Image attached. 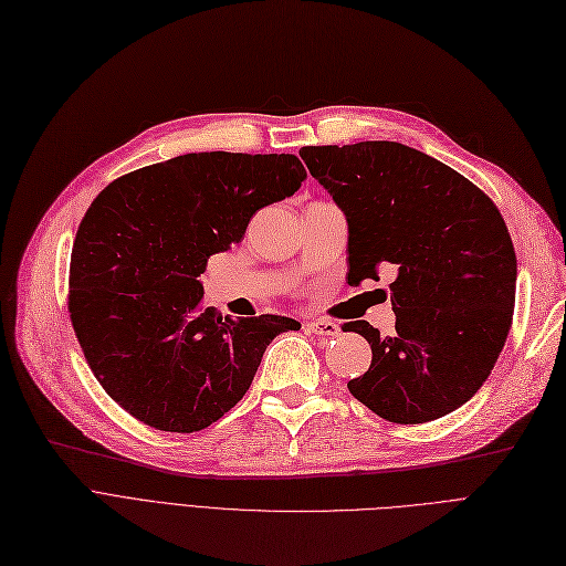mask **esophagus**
Returning a JSON list of instances; mask_svg holds the SVG:
<instances>
[{
  "label": "esophagus",
  "mask_w": 566,
  "mask_h": 566,
  "mask_svg": "<svg viewBox=\"0 0 566 566\" xmlns=\"http://www.w3.org/2000/svg\"><path fill=\"white\" fill-rule=\"evenodd\" d=\"M307 331L318 335V337H335V335H339V326L333 324V322H326V318H312V322L307 324Z\"/></svg>",
  "instance_id": "1"
}]
</instances>
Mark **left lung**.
Segmentation results:
<instances>
[{
  "mask_svg": "<svg viewBox=\"0 0 566 566\" xmlns=\"http://www.w3.org/2000/svg\"><path fill=\"white\" fill-rule=\"evenodd\" d=\"M303 161L349 227V284L396 268V333L347 331L373 347L352 396L390 423H428L483 386L515 303V252L488 196L451 166L392 140L310 145Z\"/></svg>",
  "mask_w": 566,
  "mask_h": 566,
  "instance_id": "obj_1",
  "label": "left lung"
}]
</instances>
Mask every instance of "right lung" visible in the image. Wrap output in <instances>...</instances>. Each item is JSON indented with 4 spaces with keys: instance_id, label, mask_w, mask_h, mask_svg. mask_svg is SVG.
Here are the masks:
<instances>
[{
    "instance_id": "right-lung-1",
    "label": "right lung",
    "mask_w": 566,
    "mask_h": 566,
    "mask_svg": "<svg viewBox=\"0 0 566 566\" xmlns=\"http://www.w3.org/2000/svg\"><path fill=\"white\" fill-rule=\"evenodd\" d=\"M307 178L296 155L191 153L111 182L71 250L69 312L92 373L145 426L196 432L238 405L296 318L203 307L208 259Z\"/></svg>"
}]
</instances>
